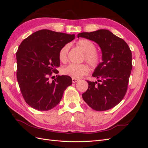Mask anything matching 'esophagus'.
Here are the masks:
<instances>
[{"label":"esophagus","instance_id":"1","mask_svg":"<svg viewBox=\"0 0 148 148\" xmlns=\"http://www.w3.org/2000/svg\"><path fill=\"white\" fill-rule=\"evenodd\" d=\"M79 81V79H76V78H72V82L73 83H77V82H78Z\"/></svg>","mask_w":148,"mask_h":148}]
</instances>
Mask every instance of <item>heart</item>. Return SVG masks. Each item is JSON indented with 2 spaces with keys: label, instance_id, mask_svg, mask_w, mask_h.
I'll return each mask as SVG.
<instances>
[{
  "label": "heart",
  "instance_id": "obj_1",
  "mask_svg": "<svg viewBox=\"0 0 148 148\" xmlns=\"http://www.w3.org/2000/svg\"><path fill=\"white\" fill-rule=\"evenodd\" d=\"M78 47L84 53L83 59L92 67H96L101 62L99 53L96 51V46L90 40L86 39H79L77 43ZM70 49L69 44L62 47L59 51V60L62 63L68 61V55ZM89 72V69L85 64H71L62 69V73L72 78L79 79Z\"/></svg>",
  "mask_w": 148,
  "mask_h": 148
}]
</instances>
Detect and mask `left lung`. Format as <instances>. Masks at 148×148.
<instances>
[{"label": "left lung", "instance_id": "1", "mask_svg": "<svg viewBox=\"0 0 148 148\" xmlns=\"http://www.w3.org/2000/svg\"><path fill=\"white\" fill-rule=\"evenodd\" d=\"M82 37L96 42L101 49L102 62L92 76L97 82L87 81L88 89L83 100L94 110L104 111L113 108L123 99L128 88L132 69V51L127 42L107 29L81 33Z\"/></svg>", "mask_w": 148, "mask_h": 148}]
</instances>
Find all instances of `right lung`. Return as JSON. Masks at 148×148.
<instances>
[{"label": "right lung", "instance_id": "1", "mask_svg": "<svg viewBox=\"0 0 148 148\" xmlns=\"http://www.w3.org/2000/svg\"><path fill=\"white\" fill-rule=\"evenodd\" d=\"M75 39V34L41 29L21 42L16 52V78L25 102L33 109L46 111L55 107L64 91L72 84L67 75L59 73L60 49Z\"/></svg>", "mask_w": 148, "mask_h": 148}]
</instances>
